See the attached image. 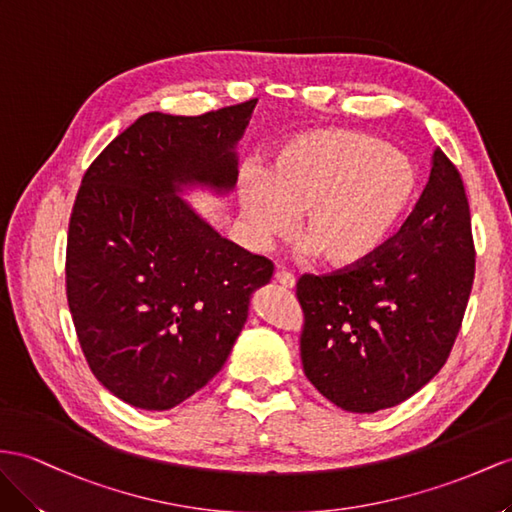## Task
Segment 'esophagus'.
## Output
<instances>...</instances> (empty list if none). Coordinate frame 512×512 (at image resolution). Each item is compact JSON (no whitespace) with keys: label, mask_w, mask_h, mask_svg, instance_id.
Instances as JSON below:
<instances>
[{"label":"esophagus","mask_w":512,"mask_h":512,"mask_svg":"<svg viewBox=\"0 0 512 512\" xmlns=\"http://www.w3.org/2000/svg\"><path fill=\"white\" fill-rule=\"evenodd\" d=\"M274 281H277L283 287H287V290H290V287H294V283H296L294 274L287 272V270H277V272H274Z\"/></svg>","instance_id":"obj_1"}]
</instances>
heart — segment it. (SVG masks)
Returning <instances> with one entry per match:
<instances>
[{"mask_svg":"<svg viewBox=\"0 0 512 512\" xmlns=\"http://www.w3.org/2000/svg\"><path fill=\"white\" fill-rule=\"evenodd\" d=\"M417 166L381 138L322 129L287 140L242 190L259 242L279 238L300 214V235L335 268H355L387 246L415 205Z\"/></svg>","mask_w":512,"mask_h":512,"instance_id":"b5f03b06","label":"heart"}]
</instances>
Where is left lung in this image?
I'll return each instance as SVG.
<instances>
[{
    "instance_id": "1",
    "label": "left lung",
    "mask_w": 512,
    "mask_h": 512,
    "mask_svg": "<svg viewBox=\"0 0 512 512\" xmlns=\"http://www.w3.org/2000/svg\"><path fill=\"white\" fill-rule=\"evenodd\" d=\"M474 272L463 179L435 149L422 196L381 253L355 268L298 279L305 376L350 413L411 398L448 361Z\"/></svg>"
}]
</instances>
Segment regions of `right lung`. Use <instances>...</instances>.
<instances>
[{"mask_svg": "<svg viewBox=\"0 0 512 512\" xmlns=\"http://www.w3.org/2000/svg\"><path fill=\"white\" fill-rule=\"evenodd\" d=\"M257 99L149 112L88 166L67 238V300L88 368L116 398L166 411L225 365L272 261L222 238L177 196L238 181L235 142Z\"/></svg>", "mask_w": 512, "mask_h": 512, "instance_id": "obj_1", "label": "right lung"}]
</instances>
